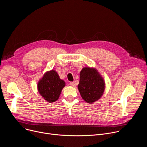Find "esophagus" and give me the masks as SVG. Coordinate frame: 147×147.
<instances>
[{
  "instance_id": "1",
  "label": "esophagus",
  "mask_w": 147,
  "mask_h": 147,
  "mask_svg": "<svg viewBox=\"0 0 147 147\" xmlns=\"http://www.w3.org/2000/svg\"><path fill=\"white\" fill-rule=\"evenodd\" d=\"M70 85L72 87H75V84L74 82H70Z\"/></svg>"
}]
</instances>
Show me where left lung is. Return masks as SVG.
Segmentation results:
<instances>
[{
    "mask_svg": "<svg viewBox=\"0 0 147 147\" xmlns=\"http://www.w3.org/2000/svg\"><path fill=\"white\" fill-rule=\"evenodd\" d=\"M105 82L95 68L86 67L80 73L78 89L82 98L88 103H93L103 95Z\"/></svg>",
    "mask_w": 147,
    "mask_h": 147,
    "instance_id": "left-lung-1",
    "label": "left lung"
}]
</instances>
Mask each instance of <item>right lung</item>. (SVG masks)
I'll return each instance as SVG.
<instances>
[{
    "instance_id": "1",
    "label": "right lung",
    "mask_w": 147,
    "mask_h": 147,
    "mask_svg": "<svg viewBox=\"0 0 147 147\" xmlns=\"http://www.w3.org/2000/svg\"><path fill=\"white\" fill-rule=\"evenodd\" d=\"M66 83L61 80L55 70L47 71L38 82L37 88L39 94L48 102L56 101Z\"/></svg>"
}]
</instances>
